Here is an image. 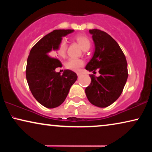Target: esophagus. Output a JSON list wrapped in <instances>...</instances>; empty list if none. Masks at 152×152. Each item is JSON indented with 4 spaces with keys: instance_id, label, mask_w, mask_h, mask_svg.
Returning a JSON list of instances; mask_svg holds the SVG:
<instances>
[{
    "instance_id": "esophagus-1",
    "label": "esophagus",
    "mask_w": 152,
    "mask_h": 152,
    "mask_svg": "<svg viewBox=\"0 0 152 152\" xmlns=\"http://www.w3.org/2000/svg\"><path fill=\"white\" fill-rule=\"evenodd\" d=\"M77 76H78V77H80L81 76V74L80 73H77Z\"/></svg>"
}]
</instances>
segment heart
I'll return each mask as SVG.
<instances>
[{
  "mask_svg": "<svg viewBox=\"0 0 152 152\" xmlns=\"http://www.w3.org/2000/svg\"><path fill=\"white\" fill-rule=\"evenodd\" d=\"M75 40L84 51L88 50L90 48L91 41L87 37L84 36V35H77V36L75 37ZM66 50H67V43L63 39V40L60 41L59 45H58L57 53L61 57H64L66 55ZM84 62L82 59L72 58V59H70L66 62V67L69 70L78 72L80 68L84 66Z\"/></svg>",
  "mask_w": 152,
  "mask_h": 152,
  "instance_id": "obj_1",
  "label": "heart"
}]
</instances>
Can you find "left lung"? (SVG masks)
I'll use <instances>...</instances> for the list:
<instances>
[{
	"instance_id": "1",
	"label": "left lung",
	"mask_w": 152,
	"mask_h": 152,
	"mask_svg": "<svg viewBox=\"0 0 152 152\" xmlns=\"http://www.w3.org/2000/svg\"><path fill=\"white\" fill-rule=\"evenodd\" d=\"M95 44L93 57L86 66L89 72L98 69L100 75H90L91 82L85 89L92 104L109 107L118 99L127 80V63L118 43L107 32L97 29L89 30Z\"/></svg>"
}]
</instances>
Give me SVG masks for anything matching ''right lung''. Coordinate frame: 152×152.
Here are the masks:
<instances>
[{
    "instance_id": "add662e5",
    "label": "right lung",
    "mask_w": 152,
    "mask_h": 152,
    "mask_svg": "<svg viewBox=\"0 0 152 152\" xmlns=\"http://www.w3.org/2000/svg\"><path fill=\"white\" fill-rule=\"evenodd\" d=\"M74 30H55L43 37L31 49L26 66V79L34 98L43 107L53 109L61 104L70 88L77 79L75 72L65 70L63 74L55 69L61 65L54 57L62 37Z\"/></svg>"
}]
</instances>
